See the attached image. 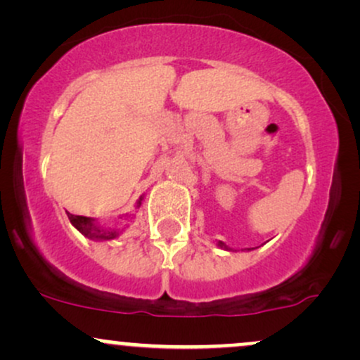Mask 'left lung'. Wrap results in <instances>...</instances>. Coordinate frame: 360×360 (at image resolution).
<instances>
[{"label":"left lung","instance_id":"obj_1","mask_svg":"<svg viewBox=\"0 0 360 360\" xmlns=\"http://www.w3.org/2000/svg\"><path fill=\"white\" fill-rule=\"evenodd\" d=\"M217 245H218V247H220V249H223V250H232V249H230V247H229V245H225V243H223V242H218V243H217Z\"/></svg>","mask_w":360,"mask_h":360}]
</instances>
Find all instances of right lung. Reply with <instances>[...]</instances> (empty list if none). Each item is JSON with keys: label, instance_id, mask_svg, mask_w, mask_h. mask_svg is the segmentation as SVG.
Wrapping results in <instances>:
<instances>
[{"label": "right lung", "instance_id": "1", "mask_svg": "<svg viewBox=\"0 0 360 360\" xmlns=\"http://www.w3.org/2000/svg\"><path fill=\"white\" fill-rule=\"evenodd\" d=\"M142 205V198L137 201V208ZM69 220H71L74 229H77L79 232L84 235V237L91 238V240H113V238H117L120 233L118 229H103L96 223L94 218H89V217H81V214H71L68 213Z\"/></svg>", "mask_w": 360, "mask_h": 360}]
</instances>
